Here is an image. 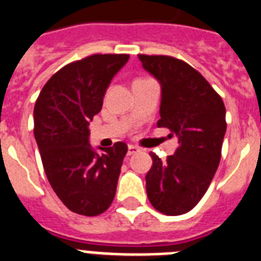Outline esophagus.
Returning <instances> with one entry per match:
<instances>
[{
  "instance_id": "obj_1",
  "label": "esophagus",
  "mask_w": 261,
  "mask_h": 261,
  "mask_svg": "<svg viewBox=\"0 0 261 261\" xmlns=\"http://www.w3.org/2000/svg\"><path fill=\"white\" fill-rule=\"evenodd\" d=\"M138 151H139V149H138L137 146L130 145L128 146V150H127V155H133V154H135V152Z\"/></svg>"
}]
</instances>
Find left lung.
Here are the masks:
<instances>
[{
  "label": "left lung",
  "instance_id": "left-lung-1",
  "mask_svg": "<svg viewBox=\"0 0 261 261\" xmlns=\"http://www.w3.org/2000/svg\"><path fill=\"white\" fill-rule=\"evenodd\" d=\"M138 57L162 87L156 126L178 138V147L166 162L150 152L152 166L146 174V192L158 212L184 215L204 197L219 167L225 106L204 76L184 60L164 55Z\"/></svg>",
  "mask_w": 261,
  "mask_h": 261
}]
</instances>
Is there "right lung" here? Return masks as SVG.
Masks as SVG:
<instances>
[{"mask_svg": "<svg viewBox=\"0 0 261 261\" xmlns=\"http://www.w3.org/2000/svg\"><path fill=\"white\" fill-rule=\"evenodd\" d=\"M128 55H91L64 65L42 87L35 106V138L46 178L73 213L99 216L114 201L124 142L97 154L88 124L101 110L112 77Z\"/></svg>", "mask_w": 261, "mask_h": 261, "instance_id": "1", "label": "right lung"}]
</instances>
